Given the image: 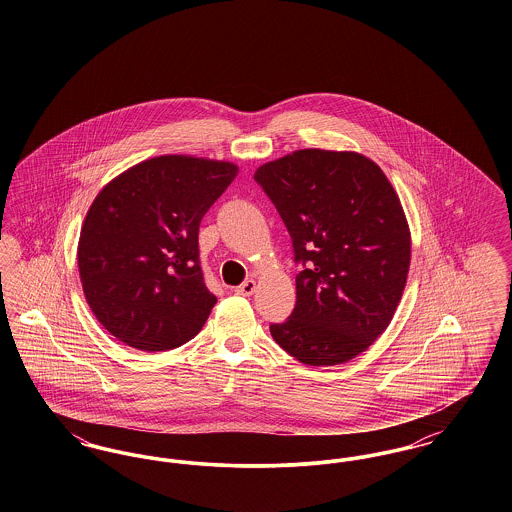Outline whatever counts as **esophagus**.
<instances>
[{"label": "esophagus", "mask_w": 512, "mask_h": 512, "mask_svg": "<svg viewBox=\"0 0 512 512\" xmlns=\"http://www.w3.org/2000/svg\"><path fill=\"white\" fill-rule=\"evenodd\" d=\"M255 290H257L255 280H245L242 286H238V288H236V293H240V295H253Z\"/></svg>", "instance_id": "obj_1"}]
</instances>
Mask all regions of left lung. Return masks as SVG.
Returning <instances> with one entry per match:
<instances>
[{
  "label": "left lung",
  "instance_id": "1",
  "mask_svg": "<svg viewBox=\"0 0 512 512\" xmlns=\"http://www.w3.org/2000/svg\"><path fill=\"white\" fill-rule=\"evenodd\" d=\"M257 184L292 236L297 301L274 341L311 366L341 365L388 328L411 265V232L382 169L355 151L299 149Z\"/></svg>",
  "mask_w": 512,
  "mask_h": 512
}]
</instances>
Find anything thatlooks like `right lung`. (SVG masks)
Returning a JSON list of instances; mask_svg holds the SVG:
<instances>
[{
    "mask_svg": "<svg viewBox=\"0 0 512 512\" xmlns=\"http://www.w3.org/2000/svg\"><path fill=\"white\" fill-rule=\"evenodd\" d=\"M238 167L161 155L113 178L86 213L78 270L101 326L142 351L192 340L217 297L199 265V222Z\"/></svg>",
    "mask_w": 512,
    "mask_h": 512,
    "instance_id": "obj_1",
    "label": "right lung"
}]
</instances>
